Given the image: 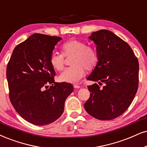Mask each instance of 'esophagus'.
<instances>
[{"label": "esophagus", "instance_id": "34e87169", "mask_svg": "<svg viewBox=\"0 0 147 147\" xmlns=\"http://www.w3.org/2000/svg\"><path fill=\"white\" fill-rule=\"evenodd\" d=\"M73 87H74V88H75V89H79V88H80V86H79V85H76V84L74 85H73Z\"/></svg>", "mask_w": 147, "mask_h": 147}]
</instances>
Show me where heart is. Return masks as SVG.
Masks as SVG:
<instances>
[{
    "label": "heart",
    "mask_w": 147,
    "mask_h": 147,
    "mask_svg": "<svg viewBox=\"0 0 147 147\" xmlns=\"http://www.w3.org/2000/svg\"><path fill=\"white\" fill-rule=\"evenodd\" d=\"M62 53L53 52L49 57L52 68L60 71L64 66V57H72L70 60L72 66L66 68L59 76V80L62 82L78 83L85 75V69H94L98 63V55L96 50L87 46L82 40H68L62 45Z\"/></svg>",
    "instance_id": "b5f03b06"
}]
</instances>
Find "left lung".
<instances>
[{
	"mask_svg": "<svg viewBox=\"0 0 147 147\" xmlns=\"http://www.w3.org/2000/svg\"><path fill=\"white\" fill-rule=\"evenodd\" d=\"M89 38L96 45L98 63L87 80L90 97L85 111L100 120H111L122 115L132 102L138 87L139 64L127 42L111 31L100 30Z\"/></svg>",
	"mask_w": 147,
	"mask_h": 147,
	"instance_id": "1",
	"label": "left lung"
}]
</instances>
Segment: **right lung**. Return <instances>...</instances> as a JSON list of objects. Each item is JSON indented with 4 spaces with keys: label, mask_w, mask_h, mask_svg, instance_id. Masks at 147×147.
I'll return each instance as SVG.
<instances>
[{
    "label": "right lung",
    "mask_w": 147,
    "mask_h": 147,
    "mask_svg": "<svg viewBox=\"0 0 147 147\" xmlns=\"http://www.w3.org/2000/svg\"><path fill=\"white\" fill-rule=\"evenodd\" d=\"M61 37L31 35L17 45L7 67L9 98L20 116L36 125L51 123L62 115L72 84L56 83L49 57Z\"/></svg>",
    "instance_id": "right-lung-1"
}]
</instances>
